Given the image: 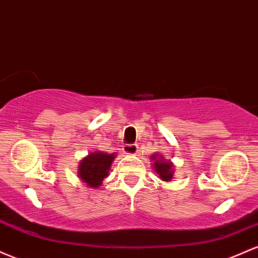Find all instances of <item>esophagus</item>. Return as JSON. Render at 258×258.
Masks as SVG:
<instances>
[{"label": "esophagus", "instance_id": "34e87169", "mask_svg": "<svg viewBox=\"0 0 258 258\" xmlns=\"http://www.w3.org/2000/svg\"><path fill=\"white\" fill-rule=\"evenodd\" d=\"M123 152L126 154L134 155L138 152V146L137 144H127V146H123Z\"/></svg>", "mask_w": 258, "mask_h": 258}]
</instances>
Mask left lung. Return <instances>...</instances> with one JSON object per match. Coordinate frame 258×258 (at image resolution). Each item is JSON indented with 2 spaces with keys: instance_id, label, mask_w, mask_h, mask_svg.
Masks as SVG:
<instances>
[{
  "instance_id": "obj_1",
  "label": "left lung",
  "mask_w": 258,
  "mask_h": 258,
  "mask_svg": "<svg viewBox=\"0 0 258 258\" xmlns=\"http://www.w3.org/2000/svg\"><path fill=\"white\" fill-rule=\"evenodd\" d=\"M153 161H154V170L159 175V177L163 181H171L172 176H174V165L169 160H165L163 155L157 154L152 157Z\"/></svg>"
}]
</instances>
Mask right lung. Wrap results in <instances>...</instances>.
Here are the masks:
<instances>
[{
    "label": "right lung",
    "instance_id": "obj_1",
    "mask_svg": "<svg viewBox=\"0 0 258 258\" xmlns=\"http://www.w3.org/2000/svg\"><path fill=\"white\" fill-rule=\"evenodd\" d=\"M115 153L93 152L81 160L78 165L79 179L87 183L88 187L98 188L109 174L110 166L115 159Z\"/></svg>",
    "mask_w": 258,
    "mask_h": 258
}]
</instances>
